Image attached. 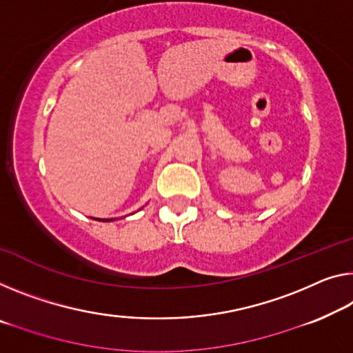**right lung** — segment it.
Instances as JSON below:
<instances>
[{
    "mask_svg": "<svg viewBox=\"0 0 353 353\" xmlns=\"http://www.w3.org/2000/svg\"><path fill=\"white\" fill-rule=\"evenodd\" d=\"M97 221H102V219H99V218H96ZM110 221H113V219H104V221H102V222H110Z\"/></svg>",
    "mask_w": 353,
    "mask_h": 353,
    "instance_id": "right-lung-1",
    "label": "right lung"
}]
</instances>
